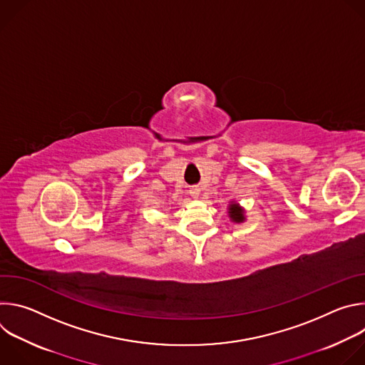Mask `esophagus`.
I'll use <instances>...</instances> for the list:
<instances>
[{
  "label": "esophagus",
  "mask_w": 365,
  "mask_h": 365,
  "mask_svg": "<svg viewBox=\"0 0 365 365\" xmlns=\"http://www.w3.org/2000/svg\"><path fill=\"white\" fill-rule=\"evenodd\" d=\"M189 193H190V196L197 197V196H199V193H200V189H199L197 186H192V187L189 189Z\"/></svg>",
  "instance_id": "obj_1"
}]
</instances>
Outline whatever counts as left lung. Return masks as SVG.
Listing matches in <instances>:
<instances>
[{
  "instance_id": "obj_1",
  "label": "left lung",
  "mask_w": 365,
  "mask_h": 365,
  "mask_svg": "<svg viewBox=\"0 0 365 365\" xmlns=\"http://www.w3.org/2000/svg\"><path fill=\"white\" fill-rule=\"evenodd\" d=\"M230 217L232 221L235 222H242L244 221V215H242V210L237 205V203H231L230 205Z\"/></svg>"
}]
</instances>
